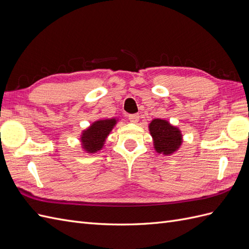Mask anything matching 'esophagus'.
<instances>
[{
	"label": "esophagus",
	"instance_id": "esophagus-1",
	"mask_svg": "<svg viewBox=\"0 0 249 249\" xmlns=\"http://www.w3.org/2000/svg\"><path fill=\"white\" fill-rule=\"evenodd\" d=\"M129 119L131 123L136 124L139 122V115L138 114H131V115H129Z\"/></svg>",
	"mask_w": 249,
	"mask_h": 249
}]
</instances>
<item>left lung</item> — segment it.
I'll list each match as a JSON object with an SVG mask.
<instances>
[{"label":"left lung","mask_w":249,"mask_h":249,"mask_svg":"<svg viewBox=\"0 0 249 249\" xmlns=\"http://www.w3.org/2000/svg\"><path fill=\"white\" fill-rule=\"evenodd\" d=\"M149 131L154 138L157 153L170 155L175 153L182 143V135L178 127L172 126L163 119H154L149 124Z\"/></svg>","instance_id":"8db88e82"}]
</instances>
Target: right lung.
I'll return each mask as SVG.
<instances>
[{"label":"right lung","instance_id":"add662e5","mask_svg":"<svg viewBox=\"0 0 249 249\" xmlns=\"http://www.w3.org/2000/svg\"><path fill=\"white\" fill-rule=\"evenodd\" d=\"M116 124L115 119H103L97 120L92 125H90L86 131L83 132L82 143L83 147L88 153H95L100 150L103 145L105 139L112 131L113 126Z\"/></svg>","mask_w":249,"mask_h":249}]
</instances>
